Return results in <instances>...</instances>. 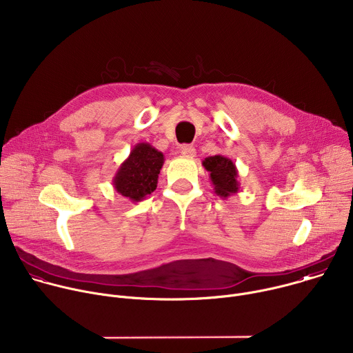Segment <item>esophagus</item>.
<instances>
[{"label": "esophagus", "mask_w": 353, "mask_h": 353, "mask_svg": "<svg viewBox=\"0 0 353 353\" xmlns=\"http://www.w3.org/2000/svg\"><path fill=\"white\" fill-rule=\"evenodd\" d=\"M195 148L192 145H183L181 146V155L187 157V158H194L195 157Z\"/></svg>", "instance_id": "34e87169"}]
</instances>
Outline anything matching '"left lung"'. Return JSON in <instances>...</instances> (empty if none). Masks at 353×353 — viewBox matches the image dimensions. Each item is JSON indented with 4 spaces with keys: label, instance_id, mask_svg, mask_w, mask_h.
<instances>
[{
    "label": "left lung",
    "instance_id": "obj_1",
    "mask_svg": "<svg viewBox=\"0 0 353 353\" xmlns=\"http://www.w3.org/2000/svg\"><path fill=\"white\" fill-rule=\"evenodd\" d=\"M203 166L210 172V179L216 195L221 198H228L239 192V173L236 165L229 158L222 155L208 157L203 161Z\"/></svg>",
    "mask_w": 353,
    "mask_h": 353
}]
</instances>
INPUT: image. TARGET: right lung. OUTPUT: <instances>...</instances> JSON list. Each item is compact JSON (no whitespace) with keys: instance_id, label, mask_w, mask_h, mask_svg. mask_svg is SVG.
Here are the masks:
<instances>
[{"instance_id":"1","label":"right lung","mask_w":353,"mask_h":353,"mask_svg":"<svg viewBox=\"0 0 353 353\" xmlns=\"http://www.w3.org/2000/svg\"><path fill=\"white\" fill-rule=\"evenodd\" d=\"M163 163L165 157L157 148L148 142L137 143L113 177L114 190L132 203L142 201L157 190Z\"/></svg>"}]
</instances>
